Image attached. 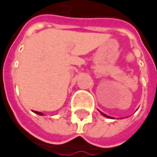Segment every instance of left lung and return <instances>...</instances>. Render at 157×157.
Wrapping results in <instances>:
<instances>
[{"instance_id": "8db88e82", "label": "left lung", "mask_w": 157, "mask_h": 157, "mask_svg": "<svg viewBox=\"0 0 157 157\" xmlns=\"http://www.w3.org/2000/svg\"><path fill=\"white\" fill-rule=\"evenodd\" d=\"M100 112H101V111H100ZM101 114L102 116H106V117H108V118H112V117H110V116H107V115H105V114H103V113H101Z\"/></svg>"}]
</instances>
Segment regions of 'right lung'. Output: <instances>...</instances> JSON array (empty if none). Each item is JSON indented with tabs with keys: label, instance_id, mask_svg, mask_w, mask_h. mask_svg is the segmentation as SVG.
Instances as JSON below:
<instances>
[{
	"label": "right lung",
	"instance_id": "1",
	"mask_svg": "<svg viewBox=\"0 0 157 157\" xmlns=\"http://www.w3.org/2000/svg\"><path fill=\"white\" fill-rule=\"evenodd\" d=\"M34 113L37 114V115H40V116H42V115H43L42 113H41V112H38V111H34Z\"/></svg>",
	"mask_w": 157,
	"mask_h": 157
}]
</instances>
